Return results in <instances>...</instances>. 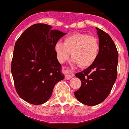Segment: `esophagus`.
<instances>
[{
	"label": "esophagus",
	"mask_w": 129,
	"mask_h": 129,
	"mask_svg": "<svg viewBox=\"0 0 129 129\" xmlns=\"http://www.w3.org/2000/svg\"><path fill=\"white\" fill-rule=\"evenodd\" d=\"M63 71L66 72V79H71L74 76L73 71H71L69 68H63Z\"/></svg>",
	"instance_id": "obj_1"
}]
</instances>
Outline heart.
<instances>
[{
  "instance_id": "obj_1",
  "label": "heart",
  "mask_w": 129,
  "mask_h": 129,
  "mask_svg": "<svg viewBox=\"0 0 129 129\" xmlns=\"http://www.w3.org/2000/svg\"><path fill=\"white\" fill-rule=\"evenodd\" d=\"M99 48L97 39L84 33L71 35L65 39L64 43L58 41L54 46L59 62L68 61L71 54L73 62L82 68L90 66L94 62L98 56Z\"/></svg>"
}]
</instances>
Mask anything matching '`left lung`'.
Listing matches in <instances>:
<instances>
[{"mask_svg":"<svg viewBox=\"0 0 129 129\" xmlns=\"http://www.w3.org/2000/svg\"><path fill=\"white\" fill-rule=\"evenodd\" d=\"M99 38V53L88 68L75 76L81 81L80 88L75 92V98L82 104L96 106L108 97L117 75L118 52L111 37L96 27Z\"/></svg>","mask_w":129,"mask_h":129,"instance_id":"obj_1","label":"left lung"}]
</instances>
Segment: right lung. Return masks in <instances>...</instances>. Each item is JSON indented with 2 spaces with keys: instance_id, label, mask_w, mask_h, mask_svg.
Returning <instances> with one entry per match:
<instances>
[{
  "instance_id": "right-lung-1",
  "label": "right lung",
  "mask_w": 129,
  "mask_h": 129,
  "mask_svg": "<svg viewBox=\"0 0 129 129\" xmlns=\"http://www.w3.org/2000/svg\"><path fill=\"white\" fill-rule=\"evenodd\" d=\"M52 28L33 25L15 44L11 65L15 88L19 97L31 104L46 102L55 85L64 79L54 46L67 33Z\"/></svg>"
}]
</instances>
